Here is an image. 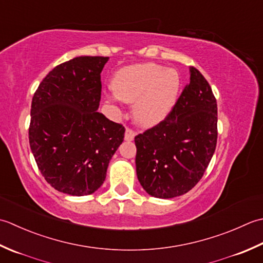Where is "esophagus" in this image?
Here are the masks:
<instances>
[{"label":"esophagus","mask_w":263,"mask_h":263,"mask_svg":"<svg viewBox=\"0 0 263 263\" xmlns=\"http://www.w3.org/2000/svg\"><path fill=\"white\" fill-rule=\"evenodd\" d=\"M134 137H135V132H134L133 129H130V128H127L126 129V133H125V139L127 142H132Z\"/></svg>","instance_id":"obj_1"}]
</instances>
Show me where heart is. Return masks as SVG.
<instances>
[{
	"instance_id": "1",
	"label": "heart",
	"mask_w": 263,
	"mask_h": 263,
	"mask_svg": "<svg viewBox=\"0 0 263 263\" xmlns=\"http://www.w3.org/2000/svg\"><path fill=\"white\" fill-rule=\"evenodd\" d=\"M180 76L175 69L147 62L118 71L112 89L118 99L134 104V117L139 125L153 127L169 116L178 99Z\"/></svg>"
}]
</instances>
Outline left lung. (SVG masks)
I'll use <instances>...</instances> for the list:
<instances>
[{"label":"left lung","mask_w":263,"mask_h":263,"mask_svg":"<svg viewBox=\"0 0 263 263\" xmlns=\"http://www.w3.org/2000/svg\"><path fill=\"white\" fill-rule=\"evenodd\" d=\"M169 116L135 136L136 174L149 195L171 199L191 191L204 175L217 145L218 108L196 68Z\"/></svg>","instance_id":"obj_1"}]
</instances>
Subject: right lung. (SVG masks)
I'll list each match as a JSON object with an SVG mask.
<instances>
[{"instance_id": "right-lung-1", "label": "right lung", "mask_w": 263, "mask_h": 263, "mask_svg": "<svg viewBox=\"0 0 263 263\" xmlns=\"http://www.w3.org/2000/svg\"><path fill=\"white\" fill-rule=\"evenodd\" d=\"M108 57H77L57 66L33 96L29 144L53 189L73 196L103 184L125 127L98 112Z\"/></svg>"}]
</instances>
